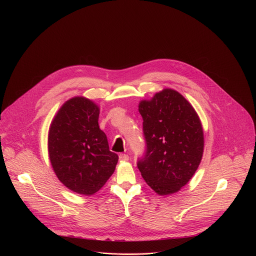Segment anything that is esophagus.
Returning a JSON list of instances; mask_svg holds the SVG:
<instances>
[{
  "label": "esophagus",
  "instance_id": "esophagus-1",
  "mask_svg": "<svg viewBox=\"0 0 256 256\" xmlns=\"http://www.w3.org/2000/svg\"><path fill=\"white\" fill-rule=\"evenodd\" d=\"M120 161H128V155H126V154H120Z\"/></svg>",
  "mask_w": 256,
  "mask_h": 256
}]
</instances>
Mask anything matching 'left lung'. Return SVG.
I'll list each match as a JSON object with an SVG mask.
<instances>
[{
    "mask_svg": "<svg viewBox=\"0 0 256 256\" xmlns=\"http://www.w3.org/2000/svg\"><path fill=\"white\" fill-rule=\"evenodd\" d=\"M146 149L136 165L147 184L160 196L184 186L204 152V132L190 102L172 89L138 105Z\"/></svg>",
    "mask_w": 256,
    "mask_h": 256,
    "instance_id": "1",
    "label": "left lung"
}]
</instances>
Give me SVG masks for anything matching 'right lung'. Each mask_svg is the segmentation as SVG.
Segmentation results:
<instances>
[{
	"label": "right lung",
	"mask_w": 256,
	"mask_h": 256,
	"mask_svg": "<svg viewBox=\"0 0 256 256\" xmlns=\"http://www.w3.org/2000/svg\"><path fill=\"white\" fill-rule=\"evenodd\" d=\"M99 107L84 97L68 100L48 132L52 168L68 190L84 196L97 192L114 172L118 154L109 151L98 126Z\"/></svg>",
	"instance_id": "add662e5"
}]
</instances>
